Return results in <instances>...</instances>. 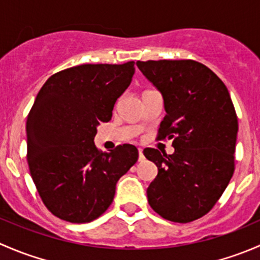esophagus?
I'll return each mask as SVG.
<instances>
[{
    "label": "esophagus",
    "instance_id": "34e87169",
    "mask_svg": "<svg viewBox=\"0 0 260 260\" xmlns=\"http://www.w3.org/2000/svg\"><path fill=\"white\" fill-rule=\"evenodd\" d=\"M145 159V156H143V149L142 148H138V161L142 162Z\"/></svg>",
    "mask_w": 260,
    "mask_h": 260
}]
</instances>
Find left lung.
<instances>
[{"label":"left lung","instance_id":"left-lung-1","mask_svg":"<svg viewBox=\"0 0 260 260\" xmlns=\"http://www.w3.org/2000/svg\"><path fill=\"white\" fill-rule=\"evenodd\" d=\"M162 94L158 138L174 140L167 154L146 148L158 169L147 188L151 208L164 219L190 222L212 209L234 174L238 118L225 84L193 60L137 61Z\"/></svg>","mask_w":260,"mask_h":260}]
</instances>
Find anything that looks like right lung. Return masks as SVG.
<instances>
[{"label":"right lung","mask_w":260,"mask_h":260,"mask_svg":"<svg viewBox=\"0 0 260 260\" xmlns=\"http://www.w3.org/2000/svg\"><path fill=\"white\" fill-rule=\"evenodd\" d=\"M135 61L84 64L51 75L27 115V164L41 200L55 216L89 222L112 204L118 180L137 162L138 149L109 153L94 145L96 127L109 122L129 86Z\"/></svg>","instance_id":"1"}]
</instances>
